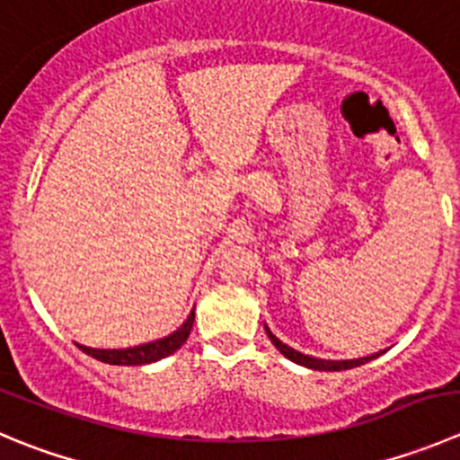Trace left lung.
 Here are the masks:
<instances>
[{
  "instance_id": "8db88e82",
  "label": "left lung",
  "mask_w": 460,
  "mask_h": 460,
  "mask_svg": "<svg viewBox=\"0 0 460 460\" xmlns=\"http://www.w3.org/2000/svg\"><path fill=\"white\" fill-rule=\"evenodd\" d=\"M265 332L267 337L271 339V343H274L276 349L280 350V355H285V358L289 359V362L298 364V367H305V368H312V371H349V368H355V367H362V364L371 362V359L380 358V353L376 355H368V358H359V359H321V358H312V355H303L298 353V350L289 349L288 343L280 341L276 334H271V330L265 325Z\"/></svg>"
}]
</instances>
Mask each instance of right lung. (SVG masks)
<instances>
[{
    "instance_id": "1",
    "label": "right lung",
    "mask_w": 460,
    "mask_h": 460,
    "mask_svg": "<svg viewBox=\"0 0 460 460\" xmlns=\"http://www.w3.org/2000/svg\"><path fill=\"white\" fill-rule=\"evenodd\" d=\"M193 321L195 310H190V314L186 316V321L175 332H171L168 337L155 339V341L141 343V346H132V349H89V346H80V343H75V346L83 353H87L89 358L98 359V362L114 364V367H141V364L159 362V359L168 358L175 350H180L186 343V339H189Z\"/></svg>"
}]
</instances>
